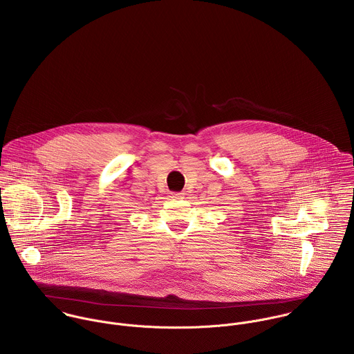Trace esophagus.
Wrapping results in <instances>:
<instances>
[{
	"instance_id": "obj_1",
	"label": "esophagus",
	"mask_w": 354,
	"mask_h": 354,
	"mask_svg": "<svg viewBox=\"0 0 354 354\" xmlns=\"http://www.w3.org/2000/svg\"><path fill=\"white\" fill-rule=\"evenodd\" d=\"M170 198L171 199H184V194L183 192H171Z\"/></svg>"
}]
</instances>
